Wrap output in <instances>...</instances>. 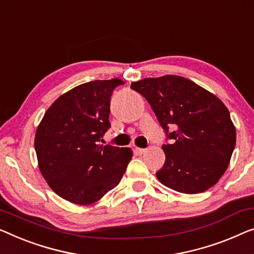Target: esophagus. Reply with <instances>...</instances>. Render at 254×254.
<instances>
[{"label":"esophagus","mask_w":254,"mask_h":254,"mask_svg":"<svg viewBox=\"0 0 254 254\" xmlns=\"http://www.w3.org/2000/svg\"><path fill=\"white\" fill-rule=\"evenodd\" d=\"M136 151H137L139 154L144 153L146 151V149H142V148H136Z\"/></svg>","instance_id":"esophagus-1"}]
</instances>
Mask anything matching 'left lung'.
<instances>
[{
    "instance_id": "1",
    "label": "left lung",
    "mask_w": 254,
    "mask_h": 254,
    "mask_svg": "<svg viewBox=\"0 0 254 254\" xmlns=\"http://www.w3.org/2000/svg\"><path fill=\"white\" fill-rule=\"evenodd\" d=\"M131 89L143 95L172 143L156 175L182 193H199L226 172L236 144V129L226 105L204 88L179 75L146 78ZM173 130L169 131V127Z\"/></svg>"
}]
</instances>
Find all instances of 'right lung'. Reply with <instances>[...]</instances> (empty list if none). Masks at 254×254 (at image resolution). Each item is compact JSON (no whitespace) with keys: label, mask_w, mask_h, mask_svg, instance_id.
I'll use <instances>...</instances> for the list:
<instances>
[{"label":"right lung","mask_w":254,"mask_h":254,"mask_svg":"<svg viewBox=\"0 0 254 254\" xmlns=\"http://www.w3.org/2000/svg\"><path fill=\"white\" fill-rule=\"evenodd\" d=\"M120 79L95 80L62 95L48 109L35 134L39 168L58 196L89 205L119 185L133 152L102 145L110 129V102Z\"/></svg>","instance_id":"1"}]
</instances>
